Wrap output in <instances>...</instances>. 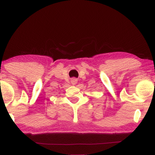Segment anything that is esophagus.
<instances>
[{"label": "esophagus", "instance_id": "34e87169", "mask_svg": "<svg viewBox=\"0 0 155 155\" xmlns=\"http://www.w3.org/2000/svg\"><path fill=\"white\" fill-rule=\"evenodd\" d=\"M77 79L76 78H71V83L73 84V85H76L77 83Z\"/></svg>", "mask_w": 155, "mask_h": 155}]
</instances>
